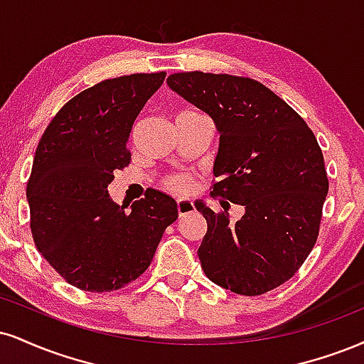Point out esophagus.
<instances>
[{"mask_svg": "<svg viewBox=\"0 0 364 364\" xmlns=\"http://www.w3.org/2000/svg\"><path fill=\"white\" fill-rule=\"evenodd\" d=\"M176 205H178V213H179V217L186 215V213L195 212V205H193V201H191V200L179 198Z\"/></svg>", "mask_w": 364, "mask_h": 364, "instance_id": "1", "label": "esophagus"}]
</instances>
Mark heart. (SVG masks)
Segmentation results:
<instances>
[{"instance_id":"heart-1","label":"heart","mask_w":364,"mask_h":364,"mask_svg":"<svg viewBox=\"0 0 364 364\" xmlns=\"http://www.w3.org/2000/svg\"><path fill=\"white\" fill-rule=\"evenodd\" d=\"M168 188L173 193H178V195H185V193H190L191 188H193V183H191V179L188 176H173L168 179Z\"/></svg>"}]
</instances>
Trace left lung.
Returning <instances> with one entry per match:
<instances>
[{
	"instance_id": "8db88e82",
	"label": "left lung",
	"mask_w": 364,
	"mask_h": 364,
	"mask_svg": "<svg viewBox=\"0 0 364 364\" xmlns=\"http://www.w3.org/2000/svg\"><path fill=\"white\" fill-rule=\"evenodd\" d=\"M168 86L213 120L220 135L213 193L244 207L232 224L195 201L208 225L201 268L239 295L273 290L299 271L317 240L329 191L317 139L290 105L249 77L178 73Z\"/></svg>"
}]
</instances>
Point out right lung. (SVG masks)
<instances>
[{
    "mask_svg": "<svg viewBox=\"0 0 364 364\" xmlns=\"http://www.w3.org/2000/svg\"><path fill=\"white\" fill-rule=\"evenodd\" d=\"M166 73L105 80L52 118L35 151L27 185L38 252L73 287L113 291L151 264L166 227L178 218L169 195L149 190L130 212L108 195L113 173L130 163L135 118Z\"/></svg>",
    "mask_w": 364,
    "mask_h": 364,
    "instance_id": "right-lung-1",
    "label": "right lung"
}]
</instances>
